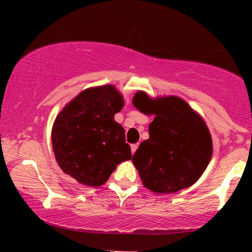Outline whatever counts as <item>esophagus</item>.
<instances>
[{"label": "esophagus", "instance_id": "obj_1", "mask_svg": "<svg viewBox=\"0 0 252 252\" xmlns=\"http://www.w3.org/2000/svg\"><path fill=\"white\" fill-rule=\"evenodd\" d=\"M138 148V144L136 143V144H131V154H134V153L136 152V149Z\"/></svg>", "mask_w": 252, "mask_h": 252}]
</instances>
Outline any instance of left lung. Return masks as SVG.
Listing matches in <instances>:
<instances>
[{
  "instance_id": "8db88e82",
  "label": "left lung",
  "mask_w": 252,
  "mask_h": 252,
  "mask_svg": "<svg viewBox=\"0 0 252 252\" xmlns=\"http://www.w3.org/2000/svg\"><path fill=\"white\" fill-rule=\"evenodd\" d=\"M132 104L143 114L155 116L149 124V138L132 156L143 186L158 194H170L195 184L213 152L204 118L176 96L153 99L138 91Z\"/></svg>"
}]
</instances>
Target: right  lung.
Instances as JSON below:
<instances>
[{
	"instance_id": "obj_1",
	"label": "right lung",
	"mask_w": 252,
	"mask_h": 252,
	"mask_svg": "<svg viewBox=\"0 0 252 252\" xmlns=\"http://www.w3.org/2000/svg\"><path fill=\"white\" fill-rule=\"evenodd\" d=\"M122 94L114 85L89 88L58 114L52 126V148L65 174L80 185L102 186L121 162L131 158L123 126L115 121Z\"/></svg>"
}]
</instances>
